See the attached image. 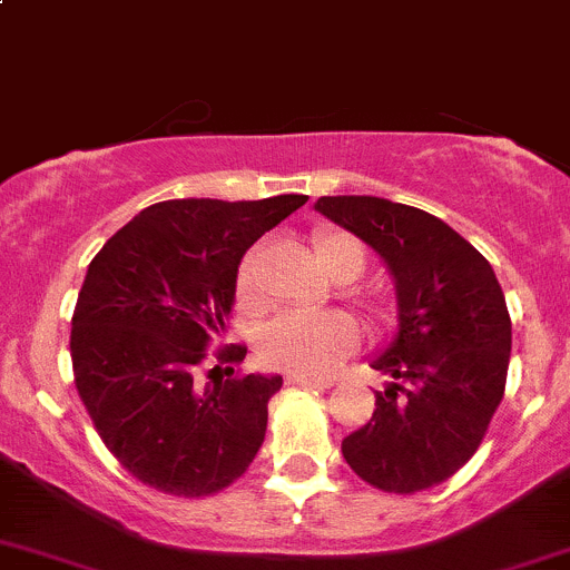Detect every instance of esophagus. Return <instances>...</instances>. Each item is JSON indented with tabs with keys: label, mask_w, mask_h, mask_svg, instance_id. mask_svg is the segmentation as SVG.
Here are the masks:
<instances>
[{
	"label": "esophagus",
	"mask_w": 570,
	"mask_h": 570,
	"mask_svg": "<svg viewBox=\"0 0 570 570\" xmlns=\"http://www.w3.org/2000/svg\"><path fill=\"white\" fill-rule=\"evenodd\" d=\"M289 386H306V389H331V377H303V375H286Z\"/></svg>",
	"instance_id": "esophagus-1"
}]
</instances>
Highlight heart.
Segmentation results:
<instances>
[{
  "label": "heart",
  "instance_id": "b5f03b06",
  "mask_svg": "<svg viewBox=\"0 0 570 570\" xmlns=\"http://www.w3.org/2000/svg\"><path fill=\"white\" fill-rule=\"evenodd\" d=\"M312 248L317 262L331 278L353 281L366 264V250L353 234L342 228H320L312 237ZM258 250L245 253L239 262L237 281H234V301L239 312H258L262 308V289L256 281ZM366 317L375 327H386L396 317V303L386 292H366L361 297ZM358 325L344 312L325 314H281L258 333V358L269 370L286 375L327 377L336 372L344 355H350L358 344Z\"/></svg>",
  "mask_w": 570,
  "mask_h": 570
}]
</instances>
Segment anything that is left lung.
<instances>
[{
    "mask_svg": "<svg viewBox=\"0 0 570 570\" xmlns=\"http://www.w3.org/2000/svg\"><path fill=\"white\" fill-rule=\"evenodd\" d=\"M314 209L383 256L400 331L372 370L392 377L375 413L342 441L350 469L396 497L469 463L504 396L510 314L493 267L444 220L372 195H322Z\"/></svg>",
    "mask_w": 570,
    "mask_h": 570,
    "instance_id": "obj_1",
    "label": "left lung"
}]
</instances>
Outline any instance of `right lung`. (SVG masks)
Returning a JSON list of instances; mask_svg holds the SVG:
<instances>
[{
  "label": "right lung",
  "mask_w": 570,
  "mask_h": 570,
  "mask_svg": "<svg viewBox=\"0 0 570 570\" xmlns=\"http://www.w3.org/2000/svg\"><path fill=\"white\" fill-rule=\"evenodd\" d=\"M306 200H163L90 262L71 317L73 383L107 450L142 485L212 497L256 458L284 381L237 372L248 347L220 342L239 258Z\"/></svg>",
  "instance_id": "right-lung-1"
}]
</instances>
